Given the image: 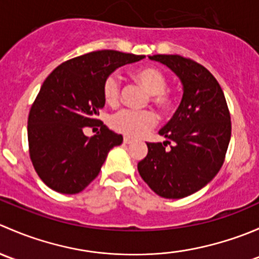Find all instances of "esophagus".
<instances>
[{
	"label": "esophagus",
	"instance_id": "esophagus-1",
	"mask_svg": "<svg viewBox=\"0 0 259 259\" xmlns=\"http://www.w3.org/2000/svg\"><path fill=\"white\" fill-rule=\"evenodd\" d=\"M132 143H133V139H130V138H127V137L124 138V144L129 145V144H132Z\"/></svg>",
	"mask_w": 259,
	"mask_h": 259
}]
</instances>
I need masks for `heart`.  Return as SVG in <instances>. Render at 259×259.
<instances>
[{"label":"heart","mask_w":259,"mask_h":259,"mask_svg":"<svg viewBox=\"0 0 259 259\" xmlns=\"http://www.w3.org/2000/svg\"><path fill=\"white\" fill-rule=\"evenodd\" d=\"M134 79L150 94L151 104L159 110L168 111L176 105L177 96L168 89L169 79L163 70L154 66H146L134 72ZM122 95L121 79L116 72L108 75L103 82L104 100L115 106L120 103ZM158 116L154 111H133L124 109L117 111L110 119L111 127L117 133L130 138H140L155 127Z\"/></svg>","instance_id":"heart-1"}]
</instances>
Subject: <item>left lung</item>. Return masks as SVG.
Segmentation results:
<instances>
[{"mask_svg": "<svg viewBox=\"0 0 259 259\" xmlns=\"http://www.w3.org/2000/svg\"><path fill=\"white\" fill-rule=\"evenodd\" d=\"M149 59L170 67L182 80L184 94L178 110L159 132L168 140L146 143L148 154L138 163V170L156 194L179 199L205 187L223 165L231 113L221 85L199 62L179 55Z\"/></svg>", "mask_w": 259, "mask_h": 259, "instance_id": "8db88e82", "label": "left lung"}]
</instances>
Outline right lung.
Masks as SVG:
<instances>
[{"instance_id":"1","label":"right lung","mask_w":259,"mask_h":259,"mask_svg":"<svg viewBox=\"0 0 259 259\" xmlns=\"http://www.w3.org/2000/svg\"><path fill=\"white\" fill-rule=\"evenodd\" d=\"M144 55L114 50L89 52L62 62L46 77L27 120L28 154L40 179L62 194H76L99 176L122 137L96 119L104 108L103 82L117 67ZM99 126L96 136L83 134Z\"/></svg>"}]
</instances>
